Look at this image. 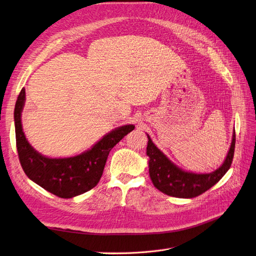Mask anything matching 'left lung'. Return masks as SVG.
<instances>
[{"mask_svg":"<svg viewBox=\"0 0 256 256\" xmlns=\"http://www.w3.org/2000/svg\"><path fill=\"white\" fill-rule=\"evenodd\" d=\"M147 143L146 154L148 156L150 180L159 191L174 198H191L202 194L218 182L230 168L235 150V131L230 147L222 166L212 173H192L184 171L170 160L152 141Z\"/></svg>","mask_w":256,"mask_h":256,"instance_id":"obj_1","label":"left lung"}]
</instances>
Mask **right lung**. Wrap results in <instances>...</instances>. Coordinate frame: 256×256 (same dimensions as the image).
I'll return each mask as SVG.
<instances>
[{"label":"right lung","mask_w":256,"mask_h":256,"mask_svg":"<svg viewBox=\"0 0 256 256\" xmlns=\"http://www.w3.org/2000/svg\"><path fill=\"white\" fill-rule=\"evenodd\" d=\"M26 102V88H22L14 106V129L19 160L23 171L44 190L62 198H72L92 189L104 173L110 150L134 129L125 125L110 131L92 145L90 150L67 158H49L34 150L22 129L21 113Z\"/></svg>","instance_id":"obj_1"}]
</instances>
